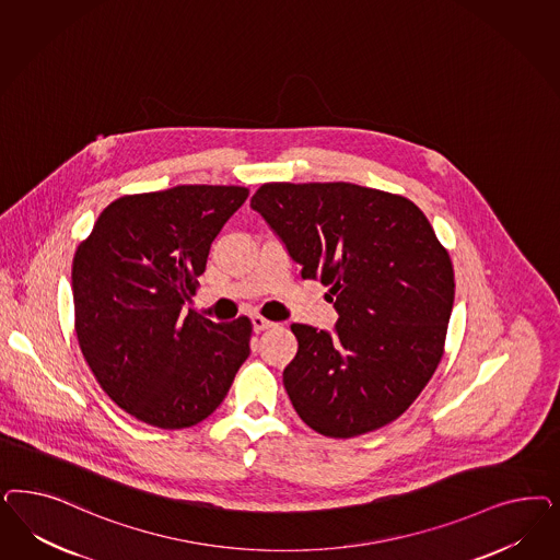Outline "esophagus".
Listing matches in <instances>:
<instances>
[{"label":"esophagus","instance_id":"34e87169","mask_svg":"<svg viewBox=\"0 0 560 560\" xmlns=\"http://www.w3.org/2000/svg\"><path fill=\"white\" fill-rule=\"evenodd\" d=\"M273 322H268L266 317H261V315H253L252 317V327L255 334H259V331H264V329H270L273 327Z\"/></svg>","mask_w":560,"mask_h":560}]
</instances>
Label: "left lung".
I'll use <instances>...</instances> for the list:
<instances>
[{"label":"left lung","mask_w":560,"mask_h":560,"mask_svg":"<svg viewBox=\"0 0 560 560\" xmlns=\"http://www.w3.org/2000/svg\"><path fill=\"white\" fill-rule=\"evenodd\" d=\"M252 208L301 276L331 287L334 331L292 324L284 387L313 431L350 439L404 415L441 361L450 253L410 199L354 183H266Z\"/></svg>","instance_id":"8db88e82"}]
</instances>
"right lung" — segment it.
Segmentation results:
<instances>
[{"label": "right lung", "mask_w": 560, "mask_h": 560, "mask_svg": "<svg viewBox=\"0 0 560 560\" xmlns=\"http://www.w3.org/2000/svg\"><path fill=\"white\" fill-rule=\"evenodd\" d=\"M249 191L177 185L115 199L73 257L75 334L101 387L127 415L185 429L212 415L252 348V322L183 315L208 253Z\"/></svg>", "instance_id": "1"}]
</instances>
